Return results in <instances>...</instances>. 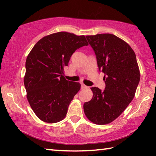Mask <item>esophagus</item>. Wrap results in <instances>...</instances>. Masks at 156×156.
Returning <instances> with one entry per match:
<instances>
[{"label":"esophagus","instance_id":"1","mask_svg":"<svg viewBox=\"0 0 156 156\" xmlns=\"http://www.w3.org/2000/svg\"><path fill=\"white\" fill-rule=\"evenodd\" d=\"M87 88H88V87H87V86L84 85V84H81V89H87Z\"/></svg>","mask_w":156,"mask_h":156}]
</instances>
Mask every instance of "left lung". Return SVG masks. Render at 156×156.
<instances>
[{"instance_id":"1","label":"left lung","mask_w":156,"mask_h":156,"mask_svg":"<svg viewBox=\"0 0 156 156\" xmlns=\"http://www.w3.org/2000/svg\"><path fill=\"white\" fill-rule=\"evenodd\" d=\"M96 56L100 72L105 73V90L92 87L94 96L84 102L88 119L106 125L116 119L133 99L140 82L136 56L129 44L113 34L87 36Z\"/></svg>"}]
</instances>
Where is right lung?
Instances as JSON below:
<instances>
[{
    "mask_svg": "<svg viewBox=\"0 0 156 156\" xmlns=\"http://www.w3.org/2000/svg\"><path fill=\"white\" fill-rule=\"evenodd\" d=\"M87 45L84 36L61 31L43 37L29 54L24 84L29 103L41 120L55 123L65 118L80 89L79 83L65 78V67L76 49Z\"/></svg>",
    "mask_w": 156,
    "mask_h": 156,
    "instance_id": "1",
    "label": "right lung"
}]
</instances>
